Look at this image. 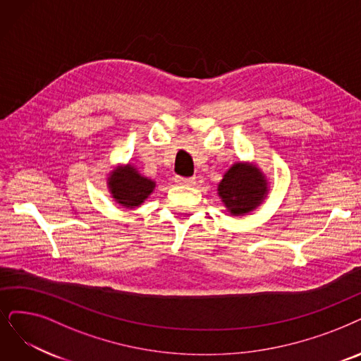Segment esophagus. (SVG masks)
Listing matches in <instances>:
<instances>
[{
    "label": "esophagus",
    "mask_w": 361,
    "mask_h": 361,
    "mask_svg": "<svg viewBox=\"0 0 361 361\" xmlns=\"http://www.w3.org/2000/svg\"><path fill=\"white\" fill-rule=\"evenodd\" d=\"M175 182L178 185H182V186H192L195 183V179L194 178H183V176H176L175 178Z\"/></svg>",
    "instance_id": "obj_1"
}]
</instances>
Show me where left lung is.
<instances>
[{
    "label": "left lung",
    "mask_w": 361,
    "mask_h": 361,
    "mask_svg": "<svg viewBox=\"0 0 361 361\" xmlns=\"http://www.w3.org/2000/svg\"><path fill=\"white\" fill-rule=\"evenodd\" d=\"M269 182L262 169L252 161H237L218 183V195L233 216H244L264 204Z\"/></svg>",
    "instance_id": "obj_1"
}]
</instances>
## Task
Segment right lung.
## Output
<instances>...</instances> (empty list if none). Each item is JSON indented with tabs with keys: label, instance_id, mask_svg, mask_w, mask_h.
I'll return each instance as SVG.
<instances>
[{
	"label": "right lung",
	"instance_id": "right-lung-1",
	"mask_svg": "<svg viewBox=\"0 0 361 361\" xmlns=\"http://www.w3.org/2000/svg\"><path fill=\"white\" fill-rule=\"evenodd\" d=\"M106 186L115 203L132 210L145 203L155 190V182L140 175L133 164L127 163L115 166L108 173Z\"/></svg>",
	"mask_w": 361,
	"mask_h": 361
}]
</instances>
